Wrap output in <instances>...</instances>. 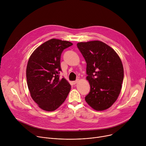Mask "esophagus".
I'll list each match as a JSON object with an SVG mask.
<instances>
[{"instance_id": "esophagus-1", "label": "esophagus", "mask_w": 146, "mask_h": 146, "mask_svg": "<svg viewBox=\"0 0 146 146\" xmlns=\"http://www.w3.org/2000/svg\"><path fill=\"white\" fill-rule=\"evenodd\" d=\"M78 81V79H77V80H75V81H72L73 84H76V83H77Z\"/></svg>"}]
</instances>
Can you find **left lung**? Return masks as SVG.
<instances>
[{"label": "left lung", "instance_id": "left-lung-1", "mask_svg": "<svg viewBox=\"0 0 146 146\" xmlns=\"http://www.w3.org/2000/svg\"><path fill=\"white\" fill-rule=\"evenodd\" d=\"M77 46L87 63V79L91 87L85 100L96 110H106L121 91L123 80L121 60L113 48L100 41L81 42Z\"/></svg>", "mask_w": 146, "mask_h": 146}]
</instances>
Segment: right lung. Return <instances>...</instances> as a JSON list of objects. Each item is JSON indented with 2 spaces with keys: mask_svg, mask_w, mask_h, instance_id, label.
Segmentation results:
<instances>
[{
  "mask_svg": "<svg viewBox=\"0 0 146 146\" xmlns=\"http://www.w3.org/2000/svg\"><path fill=\"white\" fill-rule=\"evenodd\" d=\"M68 41L52 38L37 47L31 55L27 68V84L33 100L46 111H54L66 99L71 86L62 71L60 56L72 46Z\"/></svg>",
  "mask_w": 146,
  "mask_h": 146,
  "instance_id": "1",
  "label": "right lung"
}]
</instances>
